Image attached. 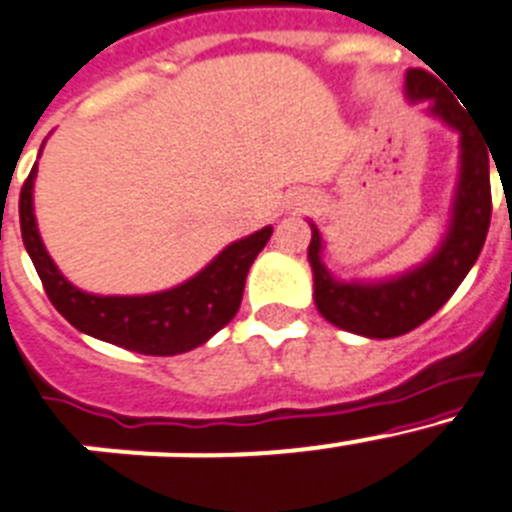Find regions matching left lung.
Listing matches in <instances>:
<instances>
[{"label":"left lung","mask_w":512,"mask_h":512,"mask_svg":"<svg viewBox=\"0 0 512 512\" xmlns=\"http://www.w3.org/2000/svg\"><path fill=\"white\" fill-rule=\"evenodd\" d=\"M405 96L411 104L426 101L428 117L439 119L459 135V178L439 247L421 265H413L400 275L380 280H342L326 267L324 237L316 224L308 222L313 303L329 324L367 339H393L431 319L467 278L490 229L492 150L477 122L431 73L421 68L405 73Z\"/></svg>","instance_id":"obj_1"}]
</instances>
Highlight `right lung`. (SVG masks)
I'll use <instances>...</instances> for the list:
<instances>
[{
	"mask_svg": "<svg viewBox=\"0 0 512 512\" xmlns=\"http://www.w3.org/2000/svg\"><path fill=\"white\" fill-rule=\"evenodd\" d=\"M35 178L38 163L32 165L20 193V229L50 303L78 331L130 352L170 357L209 342L239 311L250 265L273 234V227H262L237 239L193 278L168 290L142 296H99L73 285L45 250L32 201Z\"/></svg>",
	"mask_w": 512,
	"mask_h": 512,
	"instance_id": "1",
	"label": "right lung"
}]
</instances>
